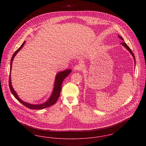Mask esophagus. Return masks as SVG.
<instances>
[{
	"instance_id": "34e87169",
	"label": "esophagus",
	"mask_w": 146,
	"mask_h": 146,
	"mask_svg": "<svg viewBox=\"0 0 146 146\" xmlns=\"http://www.w3.org/2000/svg\"><path fill=\"white\" fill-rule=\"evenodd\" d=\"M74 70H78V71H80L81 70H82V67L79 64H76L74 67Z\"/></svg>"
}]
</instances>
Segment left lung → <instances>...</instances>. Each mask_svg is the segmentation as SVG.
Segmentation results:
<instances>
[{"mask_svg": "<svg viewBox=\"0 0 146 146\" xmlns=\"http://www.w3.org/2000/svg\"><path fill=\"white\" fill-rule=\"evenodd\" d=\"M118 37H119L120 39H121V40H124L123 38L122 37H121V36H120L119 35H118ZM121 44H122V45H123V46H124L125 48H126V49H127V50H129V52H130L131 54V55H132V56L133 57V58H134V60H135V62H136V61H135V57L134 54H133V52H132V51H131V50L130 48H129V47L127 46V44L125 43V42H122Z\"/></svg>", "mask_w": 146, "mask_h": 146, "instance_id": "8db88e82", "label": "left lung"}]
</instances>
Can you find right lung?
Returning a JSON list of instances; mask_svg holds the SVG:
<instances>
[{
	"instance_id": "obj_1",
	"label": "right lung",
	"mask_w": 146,
	"mask_h": 146,
	"mask_svg": "<svg viewBox=\"0 0 146 146\" xmlns=\"http://www.w3.org/2000/svg\"><path fill=\"white\" fill-rule=\"evenodd\" d=\"M25 42H23V43L21 45V46L17 49L13 54V55L12 56V58L11 59V62H10V74L11 73V65H12V63L14 59V57L16 55V54L22 49V48L23 46V45L25 44ZM71 70H67L59 72L56 76L55 82V85H54V90L52 93V95L51 96L50 98L48 100V101H47L46 102L42 104H28L26 102H23V101H22L20 100V98L18 97L16 92L14 91V89L12 87L11 85V78H10V75L9 76V88L10 90L11 91V93L13 94V95H14V97H15L20 103L22 104H23L25 107H27L29 109H31V110H42L45 108H47L49 107L50 106H51L52 105L55 104L56 101H57L58 97L60 95V92H61V87H62V84L63 81L64 80V79L68 76L70 72H71Z\"/></svg>"
}]
</instances>
